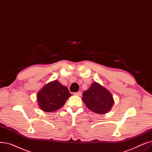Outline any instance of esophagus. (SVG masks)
I'll return each instance as SVG.
<instances>
[{
	"label": "esophagus",
	"mask_w": 152,
	"mask_h": 152,
	"mask_svg": "<svg viewBox=\"0 0 152 152\" xmlns=\"http://www.w3.org/2000/svg\"><path fill=\"white\" fill-rule=\"evenodd\" d=\"M74 94L76 95H78V96H81V94H82V92L81 91H79L77 92H75Z\"/></svg>",
	"instance_id": "obj_1"
}]
</instances>
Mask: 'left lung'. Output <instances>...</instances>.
I'll list each match as a JSON object with an SVG mask.
<instances>
[{
  "label": "left lung",
  "mask_w": 152,
  "mask_h": 152,
  "mask_svg": "<svg viewBox=\"0 0 152 152\" xmlns=\"http://www.w3.org/2000/svg\"><path fill=\"white\" fill-rule=\"evenodd\" d=\"M82 100L90 110L101 115L108 113L114 103L110 91L96 82L93 83L89 89L83 92Z\"/></svg>",
  "instance_id": "1"
}]
</instances>
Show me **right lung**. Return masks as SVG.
Here are the masks:
<instances>
[{"mask_svg": "<svg viewBox=\"0 0 152 152\" xmlns=\"http://www.w3.org/2000/svg\"><path fill=\"white\" fill-rule=\"evenodd\" d=\"M70 96L71 94L67 87L55 80L45 85L38 92L37 100L42 110L52 112L62 107Z\"/></svg>", "mask_w": 152, "mask_h": 152, "instance_id": "add662e5", "label": "right lung"}]
</instances>
